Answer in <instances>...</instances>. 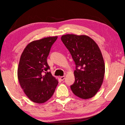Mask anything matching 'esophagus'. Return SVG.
Masks as SVG:
<instances>
[{"label": "esophagus", "instance_id": "obj_1", "mask_svg": "<svg viewBox=\"0 0 125 125\" xmlns=\"http://www.w3.org/2000/svg\"><path fill=\"white\" fill-rule=\"evenodd\" d=\"M64 78H65V76H62V77H60V79L62 80V81H63V80L64 79Z\"/></svg>", "mask_w": 125, "mask_h": 125}]
</instances>
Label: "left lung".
Listing matches in <instances>:
<instances>
[{
    "label": "left lung",
    "instance_id": "left-lung-1",
    "mask_svg": "<svg viewBox=\"0 0 125 125\" xmlns=\"http://www.w3.org/2000/svg\"><path fill=\"white\" fill-rule=\"evenodd\" d=\"M61 40L76 65L72 91L82 99L92 98L102 85L105 74L104 61L98 45L85 35L67 34Z\"/></svg>",
    "mask_w": 125,
    "mask_h": 125
}]
</instances>
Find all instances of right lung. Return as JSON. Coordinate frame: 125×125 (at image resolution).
<instances>
[{"label": "right lung", "instance_id": "1", "mask_svg": "<svg viewBox=\"0 0 125 125\" xmlns=\"http://www.w3.org/2000/svg\"><path fill=\"white\" fill-rule=\"evenodd\" d=\"M57 36L31 42L22 53L18 69L21 87L33 102L43 103L51 98L58 83L53 77L47 58Z\"/></svg>", "mask_w": 125, "mask_h": 125}]
</instances>
